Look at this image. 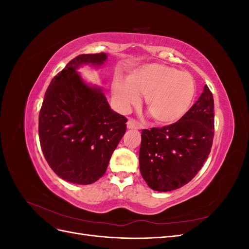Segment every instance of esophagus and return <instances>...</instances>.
Here are the masks:
<instances>
[{
  "instance_id": "34e87169",
  "label": "esophagus",
  "mask_w": 249,
  "mask_h": 249,
  "mask_svg": "<svg viewBox=\"0 0 249 249\" xmlns=\"http://www.w3.org/2000/svg\"><path fill=\"white\" fill-rule=\"evenodd\" d=\"M126 126H127V129H135V130H140L142 127V125L138 122H136V120H134L132 118L127 120Z\"/></svg>"
}]
</instances>
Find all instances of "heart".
Here are the masks:
<instances>
[{
    "instance_id": "b5f03b06",
    "label": "heart",
    "mask_w": 249,
    "mask_h": 249,
    "mask_svg": "<svg viewBox=\"0 0 249 249\" xmlns=\"http://www.w3.org/2000/svg\"><path fill=\"white\" fill-rule=\"evenodd\" d=\"M111 92L117 108L127 111L144 94L146 110L156 123L175 124L192 107L196 87L189 72L162 63H145L131 70L126 79L115 76Z\"/></svg>"
}]
</instances>
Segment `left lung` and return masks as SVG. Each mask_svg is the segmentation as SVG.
<instances>
[{
  "instance_id": "left-lung-1",
  "label": "left lung",
  "mask_w": 249,
  "mask_h": 249,
  "mask_svg": "<svg viewBox=\"0 0 249 249\" xmlns=\"http://www.w3.org/2000/svg\"><path fill=\"white\" fill-rule=\"evenodd\" d=\"M214 137V100L207 85L178 122L142 130L139 168L155 191L178 189L196 176L208 159Z\"/></svg>"
}]
</instances>
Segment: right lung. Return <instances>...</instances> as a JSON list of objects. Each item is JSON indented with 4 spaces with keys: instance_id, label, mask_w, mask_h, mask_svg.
<instances>
[{
    "instance_id": "right-lung-1",
    "label": "right lung",
    "mask_w": 249,
    "mask_h": 249,
    "mask_svg": "<svg viewBox=\"0 0 249 249\" xmlns=\"http://www.w3.org/2000/svg\"><path fill=\"white\" fill-rule=\"evenodd\" d=\"M105 53L83 54L50 83L39 112L42 153L58 177L79 185L96 182L126 130L127 119L114 112L101 87L83 81V64L101 66Z\"/></svg>"
}]
</instances>
